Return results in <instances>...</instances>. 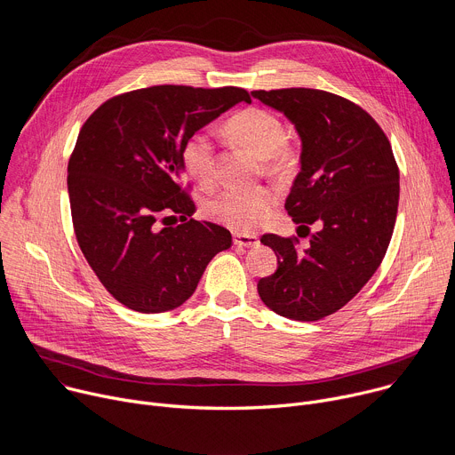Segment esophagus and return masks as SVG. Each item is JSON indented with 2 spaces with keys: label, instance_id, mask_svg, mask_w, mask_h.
I'll return each mask as SVG.
<instances>
[{
  "label": "esophagus",
  "instance_id": "34e87169",
  "mask_svg": "<svg viewBox=\"0 0 455 455\" xmlns=\"http://www.w3.org/2000/svg\"><path fill=\"white\" fill-rule=\"evenodd\" d=\"M234 244L235 246H257L259 244V237L257 235H251V234H239V232H234Z\"/></svg>",
  "mask_w": 455,
  "mask_h": 455
}]
</instances>
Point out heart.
<instances>
[{
  "instance_id": "heart-1",
  "label": "heart",
  "mask_w": 455,
  "mask_h": 455,
  "mask_svg": "<svg viewBox=\"0 0 455 455\" xmlns=\"http://www.w3.org/2000/svg\"><path fill=\"white\" fill-rule=\"evenodd\" d=\"M227 135L239 146L263 158L272 172H281L291 164V151L284 146L286 132L283 122L261 108H246L225 122ZM183 172L202 187L214 180V144L205 132L185 139L180 149ZM275 205V192L268 187H227L212 194L204 204V212L232 230L248 232L265 220Z\"/></svg>"
}]
</instances>
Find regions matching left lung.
Listing matches in <instances>:
<instances>
[{
  "mask_svg": "<svg viewBox=\"0 0 455 455\" xmlns=\"http://www.w3.org/2000/svg\"><path fill=\"white\" fill-rule=\"evenodd\" d=\"M251 97L283 111L302 140L300 172L284 209L309 235L265 234L279 267L257 283L277 315L313 322L344 307L372 277L391 243L400 171L383 129L358 104L322 90H255ZM319 230L311 235L308 227Z\"/></svg>",
  "mask_w": 455,
  "mask_h": 455,
  "instance_id": "8db88e82",
  "label": "left lung"
}]
</instances>
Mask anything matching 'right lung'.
Wrapping results in <instances>:
<instances>
[{
  "label": "right lung",
  "instance_id": "right-lung-1",
  "mask_svg": "<svg viewBox=\"0 0 455 455\" xmlns=\"http://www.w3.org/2000/svg\"><path fill=\"white\" fill-rule=\"evenodd\" d=\"M243 88L151 86L111 97L81 127L68 162L77 243L102 286L129 309L162 313L196 290L227 228L196 221L183 183L185 139L237 102ZM180 214L176 228L168 220Z\"/></svg>",
  "mask_w": 455,
  "mask_h": 455
}]
</instances>
